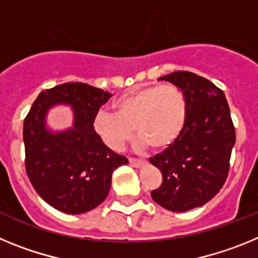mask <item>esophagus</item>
<instances>
[{
    "mask_svg": "<svg viewBox=\"0 0 258 258\" xmlns=\"http://www.w3.org/2000/svg\"><path fill=\"white\" fill-rule=\"evenodd\" d=\"M129 163L132 166H136V168H141V166L145 165V160H140V159H134V157H129Z\"/></svg>",
    "mask_w": 258,
    "mask_h": 258,
    "instance_id": "esophagus-1",
    "label": "esophagus"
}]
</instances>
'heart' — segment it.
<instances>
[{
    "label": "heart",
    "instance_id": "obj_1",
    "mask_svg": "<svg viewBox=\"0 0 258 258\" xmlns=\"http://www.w3.org/2000/svg\"><path fill=\"white\" fill-rule=\"evenodd\" d=\"M113 112H98L94 129L109 149L120 151L132 140L135 127L143 145L164 150L177 141L187 118V101L172 84L134 89L118 97Z\"/></svg>",
    "mask_w": 258,
    "mask_h": 258
}]
</instances>
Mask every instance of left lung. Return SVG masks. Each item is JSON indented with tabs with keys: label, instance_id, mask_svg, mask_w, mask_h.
I'll list each match as a JSON object with an SVG mask.
<instances>
[{
	"label": "left lung",
	"instance_id": "left-lung-1",
	"mask_svg": "<svg viewBox=\"0 0 258 258\" xmlns=\"http://www.w3.org/2000/svg\"><path fill=\"white\" fill-rule=\"evenodd\" d=\"M159 80L183 92L187 118L177 141L150 157L163 174L160 187L152 190L151 197L168 211L186 212L204 206L226 182L235 127L226 97L209 80L187 71Z\"/></svg>",
	"mask_w": 258,
	"mask_h": 258
}]
</instances>
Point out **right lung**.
Instances as JSON below:
<instances>
[{"mask_svg": "<svg viewBox=\"0 0 258 258\" xmlns=\"http://www.w3.org/2000/svg\"><path fill=\"white\" fill-rule=\"evenodd\" d=\"M109 98V93L88 84L66 83L41 92L24 118L27 175L38 195L58 211L81 214L94 209L106 199L113 170L127 164L94 129L95 116ZM58 103L71 104L74 126L50 134L44 116Z\"/></svg>", "mask_w": 258, "mask_h": 258, "instance_id": "1", "label": "right lung"}]
</instances>
